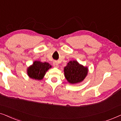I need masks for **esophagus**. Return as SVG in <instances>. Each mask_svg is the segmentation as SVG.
I'll list each match as a JSON object with an SVG mask.
<instances>
[{"label":"esophagus","instance_id":"obj_1","mask_svg":"<svg viewBox=\"0 0 121 121\" xmlns=\"http://www.w3.org/2000/svg\"><path fill=\"white\" fill-rule=\"evenodd\" d=\"M53 67H55V68H58V62L57 61H54L53 62Z\"/></svg>","mask_w":121,"mask_h":121}]
</instances>
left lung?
Returning a JSON list of instances; mask_svg holds the SVG:
<instances>
[{
  "label": "left lung",
  "mask_w": 121,
  "mask_h": 121,
  "mask_svg": "<svg viewBox=\"0 0 121 121\" xmlns=\"http://www.w3.org/2000/svg\"><path fill=\"white\" fill-rule=\"evenodd\" d=\"M88 68L79 64L77 60H70L64 68V76L71 84L82 82L88 73Z\"/></svg>",
  "instance_id": "obj_1"
}]
</instances>
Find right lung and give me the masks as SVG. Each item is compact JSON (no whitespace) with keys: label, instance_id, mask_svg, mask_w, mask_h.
I'll use <instances>...</instances> for the list:
<instances>
[{"label":"right lung","instance_id":"right-lung-1","mask_svg":"<svg viewBox=\"0 0 121 121\" xmlns=\"http://www.w3.org/2000/svg\"><path fill=\"white\" fill-rule=\"evenodd\" d=\"M51 68L52 65L48 63L36 60L32 65L27 68V74L31 79L41 80L43 78L47 70Z\"/></svg>","mask_w":121,"mask_h":121}]
</instances>
